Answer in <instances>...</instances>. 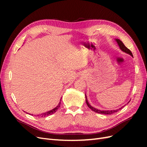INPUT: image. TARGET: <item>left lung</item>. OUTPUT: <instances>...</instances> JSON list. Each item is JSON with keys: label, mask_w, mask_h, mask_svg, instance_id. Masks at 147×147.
<instances>
[{"label": "left lung", "mask_w": 147, "mask_h": 147, "mask_svg": "<svg viewBox=\"0 0 147 147\" xmlns=\"http://www.w3.org/2000/svg\"><path fill=\"white\" fill-rule=\"evenodd\" d=\"M116 40H117V43L118 44V45H119L120 49H121L122 51H123L124 52L127 53V54H129L130 55H131L133 57V55L132 54L131 51H130V50H129V49L126 47H125V45H124L123 43L121 40H120L116 39ZM85 97H86V102L87 105L88 106V107L90 108V109H91L92 111H94V112H95L96 113H100V114H105V115H111V114H113V113H114L115 112H117L119 110L123 108V107H121V108H120V109H119L118 110H105V111L104 110H100L96 109H95L94 107H92L91 105H90V104H89L88 102L87 97H86V94H85Z\"/></svg>", "instance_id": "1"}]
</instances>
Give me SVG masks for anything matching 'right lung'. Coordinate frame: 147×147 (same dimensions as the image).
I'll list each match as a JSON object with an SVG mask.
<instances>
[{"mask_svg": "<svg viewBox=\"0 0 147 147\" xmlns=\"http://www.w3.org/2000/svg\"><path fill=\"white\" fill-rule=\"evenodd\" d=\"M60 105H61V102H59V104H58V105H57L56 107H55V109H53V110L49 111V112H47L46 113H42L40 115H37V116H38L40 117H45L48 116V115H52V114H53L54 113H55L56 111L58 110V109L60 107Z\"/></svg>", "mask_w": 147, "mask_h": 147, "instance_id": "1", "label": "right lung"}]
</instances>
